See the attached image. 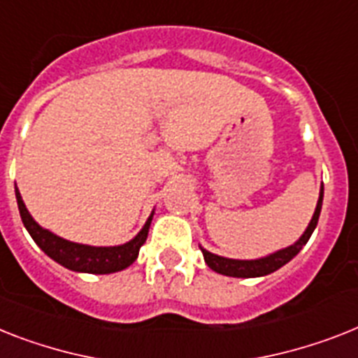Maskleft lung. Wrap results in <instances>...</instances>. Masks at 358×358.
Instances as JSON below:
<instances>
[{"mask_svg":"<svg viewBox=\"0 0 358 358\" xmlns=\"http://www.w3.org/2000/svg\"><path fill=\"white\" fill-rule=\"evenodd\" d=\"M322 199H324V185L320 188V197H318L317 208H315V214H313L311 223L307 225L306 232L302 234V238L298 239L296 243L287 247V249L276 250L274 254H268L265 258L258 259H230L223 258V256H217V254H212L208 250H203V256H205L206 265L215 271V273L225 274V276H234V278H258V276H265V274H271L274 271H278L280 267H283L285 264H289L294 256H296L300 250H302L303 245L309 241L313 230L317 229L318 217H320L322 210Z\"/></svg>","mask_w":358,"mask_h":358,"instance_id":"obj_1","label":"left lung"}]
</instances>
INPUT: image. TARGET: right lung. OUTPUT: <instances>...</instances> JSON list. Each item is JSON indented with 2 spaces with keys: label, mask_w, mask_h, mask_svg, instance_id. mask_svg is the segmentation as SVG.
<instances>
[{
  "label": "right lung",
  "mask_w": 358,
  "mask_h": 358,
  "mask_svg": "<svg viewBox=\"0 0 358 358\" xmlns=\"http://www.w3.org/2000/svg\"><path fill=\"white\" fill-rule=\"evenodd\" d=\"M16 201L23 225L29 230L31 238L36 241L38 247L49 258L55 259L56 264L64 265V267L71 268V271H76V273L109 274L119 273L122 268L129 267L137 259L138 249L146 241L148 230H150V223H152L153 217V214L148 217L143 230L131 241H128V243L117 245V247H91V245L73 243V241H67V239L60 238V236L52 234L47 229H41L36 221L32 220V215L29 214V210H27L25 203H23L17 188Z\"/></svg>",
  "instance_id": "add662e5"
}]
</instances>
